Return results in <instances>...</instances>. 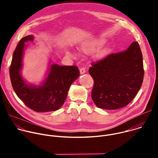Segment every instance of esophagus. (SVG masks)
Instances as JSON below:
<instances>
[{"label":"esophagus","instance_id":"34e87169","mask_svg":"<svg viewBox=\"0 0 158 158\" xmlns=\"http://www.w3.org/2000/svg\"><path fill=\"white\" fill-rule=\"evenodd\" d=\"M85 73V69L84 68V67H82V68L80 69V73H81V74H84Z\"/></svg>","mask_w":158,"mask_h":158}]
</instances>
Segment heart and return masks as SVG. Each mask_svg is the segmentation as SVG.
<instances>
[{
	"mask_svg": "<svg viewBox=\"0 0 158 158\" xmlns=\"http://www.w3.org/2000/svg\"><path fill=\"white\" fill-rule=\"evenodd\" d=\"M106 44V41L104 39H96V40H93L92 41H89V42L84 43L81 46V49L84 52L92 53V52H96V51H98L99 49L102 48ZM106 51L102 50V51L98 52L96 54V56L98 58H102L106 55ZM69 54L72 56H75L74 53L71 54L70 52H69Z\"/></svg>",
	"mask_w": 158,
	"mask_h": 158,
	"instance_id": "1",
	"label": "heart"
}]
</instances>
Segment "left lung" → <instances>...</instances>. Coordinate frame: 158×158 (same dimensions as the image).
<instances>
[{
    "label": "left lung",
    "mask_w": 158,
    "mask_h": 158,
    "mask_svg": "<svg viewBox=\"0 0 158 158\" xmlns=\"http://www.w3.org/2000/svg\"><path fill=\"white\" fill-rule=\"evenodd\" d=\"M89 73L94 81L92 99L99 108L118 109L136 96L144 78L143 55L138 42L125 51L92 63Z\"/></svg>",
    "instance_id": "8db88e82"
}]
</instances>
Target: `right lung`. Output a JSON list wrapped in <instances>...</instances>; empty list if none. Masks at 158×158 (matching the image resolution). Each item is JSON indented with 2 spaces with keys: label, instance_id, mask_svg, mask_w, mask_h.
Here are the masks:
<instances>
[{
  "label": "right lung",
  "instance_id": "1",
  "mask_svg": "<svg viewBox=\"0 0 158 158\" xmlns=\"http://www.w3.org/2000/svg\"><path fill=\"white\" fill-rule=\"evenodd\" d=\"M32 35L22 38L14 52L9 73L12 87L18 98L36 112L59 109L64 103L72 83L80 75L74 65H50L48 75L39 85L29 84L21 76L22 58L26 43L32 42Z\"/></svg>",
  "mask_w": 158,
  "mask_h": 158
}]
</instances>
